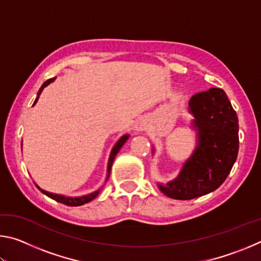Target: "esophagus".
Here are the masks:
<instances>
[{
	"mask_svg": "<svg viewBox=\"0 0 261 261\" xmlns=\"http://www.w3.org/2000/svg\"><path fill=\"white\" fill-rule=\"evenodd\" d=\"M135 127H136V131L137 132H141V131L147 130L148 122L146 120H144V118H140V120H138V121L136 122Z\"/></svg>",
	"mask_w": 261,
	"mask_h": 261,
	"instance_id": "obj_1",
	"label": "esophagus"
}]
</instances>
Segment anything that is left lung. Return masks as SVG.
<instances>
[{
    "instance_id": "obj_1",
    "label": "left lung",
    "mask_w": 261,
    "mask_h": 261,
    "mask_svg": "<svg viewBox=\"0 0 261 261\" xmlns=\"http://www.w3.org/2000/svg\"><path fill=\"white\" fill-rule=\"evenodd\" d=\"M197 145L174 179L158 183L165 196L190 200L213 192L230 173L238 154V118L221 88L194 94L189 101ZM155 149L153 148V153Z\"/></svg>"
}]
</instances>
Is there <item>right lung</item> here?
<instances>
[{"instance_id":"obj_1","label":"right lung","mask_w":261,"mask_h":261,"mask_svg":"<svg viewBox=\"0 0 261 261\" xmlns=\"http://www.w3.org/2000/svg\"><path fill=\"white\" fill-rule=\"evenodd\" d=\"M55 79H56V77L50 78V79H48V81H46L45 83L42 84V86L40 87V90H39V92H38V95H37V98H35V101H34L33 106L38 102L39 96H40L41 92L43 91V88L49 85L50 83L54 82ZM129 137H130V135H123V136L121 137V138L116 141V144H115L114 147L112 148V152H110V155H109V159H108L107 177H106V182H107V180H108V177H109V175H110V170H112V166H113V162H114V160H115V156L117 155L118 152H120V149L122 148L123 145L125 144V141H126L127 139H129ZM34 184H35V187H37L39 190H40V191H41L43 194H46L47 197H49V198H51V199H54V200H56V201L61 202V204L68 205V206H81V205L86 204V202L93 200L94 198L98 197V194H99L100 191H101V189H99V190H95V191L88 193V194H84V196H79V197H69V196H64V194L48 192V191H46V190L41 189L35 182H34Z\"/></svg>"}]
</instances>
